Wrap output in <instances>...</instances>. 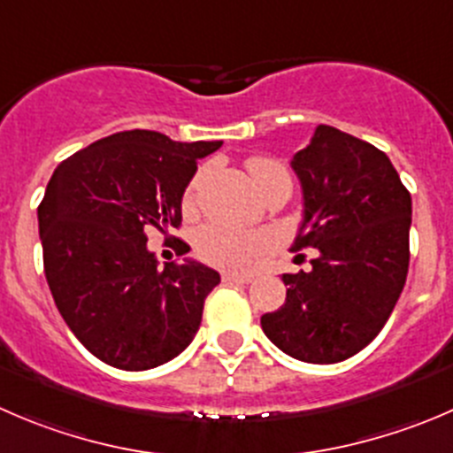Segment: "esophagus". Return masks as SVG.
<instances>
[{
	"mask_svg": "<svg viewBox=\"0 0 453 453\" xmlns=\"http://www.w3.org/2000/svg\"><path fill=\"white\" fill-rule=\"evenodd\" d=\"M223 280H226V283H252V276L236 274V272H226V274H223Z\"/></svg>",
	"mask_w": 453,
	"mask_h": 453,
	"instance_id": "34e87169",
	"label": "esophagus"
}]
</instances>
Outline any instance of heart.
I'll return each mask as SVG.
<instances>
[{"mask_svg": "<svg viewBox=\"0 0 453 453\" xmlns=\"http://www.w3.org/2000/svg\"><path fill=\"white\" fill-rule=\"evenodd\" d=\"M248 170L258 190L267 188L270 183L280 181V179H289L285 165L276 159H270V157H252L248 161ZM203 179L205 170H199L188 183L186 192H183V210L186 212L195 210ZM195 248L196 254L210 265L227 267V270H248L265 252L267 239L263 234H254V232L234 230V227L223 226V223H208L196 232Z\"/></svg>", "mask_w": 453, "mask_h": 453, "instance_id": "b5f03b06", "label": "heart"}]
</instances>
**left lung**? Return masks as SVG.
Returning a JSON list of instances; mask_svg holds the SVG:
<instances>
[{"mask_svg": "<svg viewBox=\"0 0 453 453\" xmlns=\"http://www.w3.org/2000/svg\"><path fill=\"white\" fill-rule=\"evenodd\" d=\"M303 221L292 250L314 248L310 270L283 274L285 303L261 327L288 357L341 363L388 323L410 267L411 196L389 157L319 126L292 159Z\"/></svg>", "mask_w": 453, "mask_h": 453, "instance_id": "1", "label": "left lung"}]
</instances>
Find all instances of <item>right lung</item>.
<instances>
[{
  "label": "right lung",
  "mask_w": 453,
  "mask_h": 453,
  "mask_svg": "<svg viewBox=\"0 0 453 453\" xmlns=\"http://www.w3.org/2000/svg\"><path fill=\"white\" fill-rule=\"evenodd\" d=\"M221 143L126 130L57 165L37 210L43 272L65 325L99 361L143 372L192 343L221 276L192 258L159 267L146 243L152 227L181 226L196 161Z\"/></svg>",
  "instance_id": "1"
}]
</instances>
